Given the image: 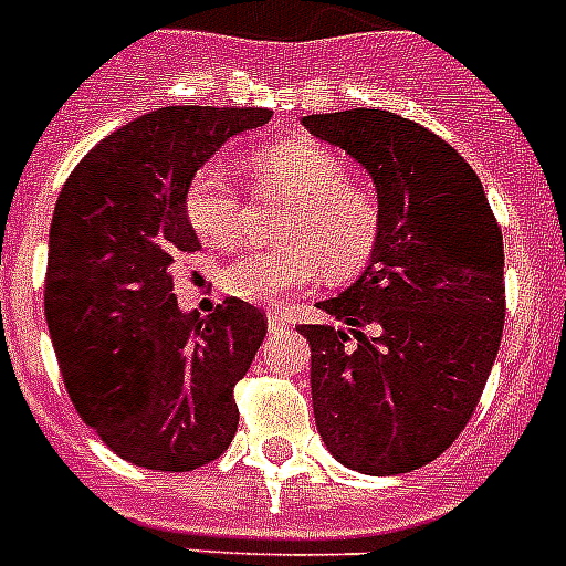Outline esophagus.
Here are the masks:
<instances>
[{
  "label": "esophagus",
  "instance_id": "esophagus-1",
  "mask_svg": "<svg viewBox=\"0 0 566 566\" xmlns=\"http://www.w3.org/2000/svg\"><path fill=\"white\" fill-rule=\"evenodd\" d=\"M287 325V316L282 311H268V331H279Z\"/></svg>",
  "mask_w": 566,
  "mask_h": 566
}]
</instances>
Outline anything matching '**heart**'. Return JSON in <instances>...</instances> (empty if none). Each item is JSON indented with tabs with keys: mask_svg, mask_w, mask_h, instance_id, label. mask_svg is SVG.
<instances>
[{
	"mask_svg": "<svg viewBox=\"0 0 566 566\" xmlns=\"http://www.w3.org/2000/svg\"><path fill=\"white\" fill-rule=\"evenodd\" d=\"M255 184L264 195L291 207L279 241L268 253L230 261L221 287L244 302H273L325 275L348 282L377 253L382 212L374 195L350 187L348 164L319 144L284 140L253 160ZM187 221L212 247H235L244 239L247 203L221 164L192 175L184 198Z\"/></svg>",
	"mask_w": 566,
	"mask_h": 566,
	"instance_id": "b5f03b06",
	"label": "heart"
}]
</instances>
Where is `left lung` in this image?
Segmentation results:
<instances>
[{
    "mask_svg": "<svg viewBox=\"0 0 566 566\" xmlns=\"http://www.w3.org/2000/svg\"><path fill=\"white\" fill-rule=\"evenodd\" d=\"M302 126L371 175L377 253L311 345L316 429L342 467L402 474L467 429L503 334V235L460 151L382 108L307 114Z\"/></svg>",
    "mask_w": 566,
    "mask_h": 566,
    "instance_id": "1",
    "label": "left lung"
}]
</instances>
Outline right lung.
I'll list each match as a JSON object with an SVG mask.
<instances>
[{"instance_id": "obj_1", "label": "right lung", "mask_w": 566, "mask_h": 566, "mask_svg": "<svg viewBox=\"0 0 566 566\" xmlns=\"http://www.w3.org/2000/svg\"><path fill=\"white\" fill-rule=\"evenodd\" d=\"M270 108L164 106L103 137L69 175L49 232L45 319L65 391L117 458L192 472L235 437L232 388L268 322L224 298L178 307L172 264L201 250L184 198L192 175Z\"/></svg>"}]
</instances>
